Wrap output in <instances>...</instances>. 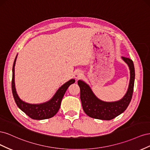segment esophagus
Instances as JSON below:
<instances>
[{
	"label": "esophagus",
	"instance_id": "obj_1",
	"mask_svg": "<svg viewBox=\"0 0 150 150\" xmlns=\"http://www.w3.org/2000/svg\"><path fill=\"white\" fill-rule=\"evenodd\" d=\"M83 76V72L81 71H77L75 73H74V78L76 79V80H78L79 79H81V78H82Z\"/></svg>",
	"mask_w": 150,
	"mask_h": 150
}]
</instances>
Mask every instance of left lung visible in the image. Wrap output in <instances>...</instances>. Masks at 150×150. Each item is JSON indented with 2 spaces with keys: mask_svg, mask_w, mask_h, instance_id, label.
Masks as SVG:
<instances>
[{
  "mask_svg": "<svg viewBox=\"0 0 150 150\" xmlns=\"http://www.w3.org/2000/svg\"><path fill=\"white\" fill-rule=\"evenodd\" d=\"M128 65L130 71V80L128 89L121 99L115 102H105L95 96L91 89L83 81L79 80L80 98L83 110L91 117L102 120H111L123 112L128 108L133 93L135 72L133 61L129 58L122 57Z\"/></svg>",
  "mask_w": 150,
  "mask_h": 150,
  "instance_id": "obj_1",
  "label": "left lung"
}]
</instances>
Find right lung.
Instances as JSON below:
<instances>
[{"label":"right lung","mask_w":150,"mask_h":150,"mask_svg":"<svg viewBox=\"0 0 150 150\" xmlns=\"http://www.w3.org/2000/svg\"><path fill=\"white\" fill-rule=\"evenodd\" d=\"M17 56V55L16 57L13 64L12 79V94L16 104L19 109H21L22 111L25 112L27 115L32 119L42 120L51 118V117L55 115L59 111V110L61 101L67 89L71 84L74 83L75 80L72 79L63 84L61 87L59 88V89L57 91V92L54 95V96L51 98V99H50L49 101L46 103L35 104L25 103L22 101L19 97L18 96L15 88L14 67Z\"/></svg>","instance_id":"obj_1"}]
</instances>
